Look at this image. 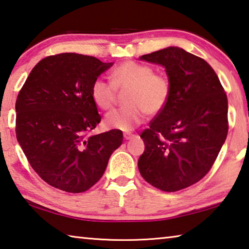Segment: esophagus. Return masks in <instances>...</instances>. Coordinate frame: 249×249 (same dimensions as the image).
I'll use <instances>...</instances> for the list:
<instances>
[{"instance_id": "obj_1", "label": "esophagus", "mask_w": 249, "mask_h": 249, "mask_svg": "<svg viewBox=\"0 0 249 249\" xmlns=\"http://www.w3.org/2000/svg\"><path fill=\"white\" fill-rule=\"evenodd\" d=\"M136 136V134H133V133H131V132H124V138L125 140H130V139H132V138Z\"/></svg>"}]
</instances>
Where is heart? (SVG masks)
<instances>
[{
	"label": "heart",
	"mask_w": 249,
	"mask_h": 249,
	"mask_svg": "<svg viewBox=\"0 0 249 249\" xmlns=\"http://www.w3.org/2000/svg\"><path fill=\"white\" fill-rule=\"evenodd\" d=\"M111 83L96 78L91 84V98L97 107L109 110L118 98V91L125 92V107L112 110L106 115L108 128L129 131L144 120L146 113L158 115L168 105L171 84L168 77L154 72L149 65L124 62L113 69Z\"/></svg>",
	"instance_id": "obj_1"
}]
</instances>
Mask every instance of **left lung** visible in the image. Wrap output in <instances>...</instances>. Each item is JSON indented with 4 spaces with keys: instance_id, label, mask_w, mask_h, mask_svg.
<instances>
[{
    "instance_id": "1",
    "label": "left lung",
    "mask_w": 249,
    "mask_h": 249,
    "mask_svg": "<svg viewBox=\"0 0 249 249\" xmlns=\"http://www.w3.org/2000/svg\"><path fill=\"white\" fill-rule=\"evenodd\" d=\"M140 59L165 68L171 97L141 133L145 149L138 166L154 187L177 192L204 178L216 160L228 132L227 96L214 69L180 47Z\"/></svg>"
}]
</instances>
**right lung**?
Segmentation results:
<instances>
[{
  "mask_svg": "<svg viewBox=\"0 0 249 249\" xmlns=\"http://www.w3.org/2000/svg\"><path fill=\"white\" fill-rule=\"evenodd\" d=\"M112 66L75 53L45 57L32 69L16 99V138L42 180L81 193L100 180L124 140L120 130L90 136L101 117L92 81Z\"/></svg>",
  "mask_w": 249,
  "mask_h": 249,
  "instance_id": "1",
  "label": "right lung"
}]
</instances>
